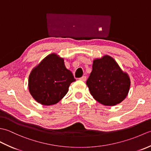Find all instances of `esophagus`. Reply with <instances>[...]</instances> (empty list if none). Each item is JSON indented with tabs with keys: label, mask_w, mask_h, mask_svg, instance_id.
Instances as JSON below:
<instances>
[{
	"label": "esophagus",
	"mask_w": 151,
	"mask_h": 151,
	"mask_svg": "<svg viewBox=\"0 0 151 151\" xmlns=\"http://www.w3.org/2000/svg\"><path fill=\"white\" fill-rule=\"evenodd\" d=\"M86 79H87V78H86V76H83L82 77H81V78H80V80H81V81H84V82H85L86 81Z\"/></svg>",
	"instance_id": "1"
}]
</instances>
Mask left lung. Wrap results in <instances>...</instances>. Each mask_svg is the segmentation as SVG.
<instances>
[{
    "label": "left lung",
    "instance_id": "left-lung-1",
    "mask_svg": "<svg viewBox=\"0 0 151 151\" xmlns=\"http://www.w3.org/2000/svg\"><path fill=\"white\" fill-rule=\"evenodd\" d=\"M92 68L86 84L93 97L104 106L121 103L129 92L130 79L128 73L108 55L94 59Z\"/></svg>",
    "mask_w": 151,
    "mask_h": 151
}]
</instances>
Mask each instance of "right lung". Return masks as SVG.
Segmentation results:
<instances>
[{"label":"right lung","mask_w":151,"mask_h":151,"mask_svg":"<svg viewBox=\"0 0 151 151\" xmlns=\"http://www.w3.org/2000/svg\"><path fill=\"white\" fill-rule=\"evenodd\" d=\"M63 58L52 53L33 68L28 78V89L34 100L45 106L58 103L75 82Z\"/></svg>","instance_id":"1"}]
</instances>
